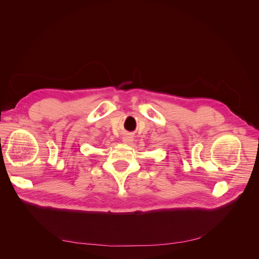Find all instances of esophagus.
Listing matches in <instances>:
<instances>
[{
	"label": "esophagus",
	"instance_id": "1",
	"mask_svg": "<svg viewBox=\"0 0 259 259\" xmlns=\"http://www.w3.org/2000/svg\"><path fill=\"white\" fill-rule=\"evenodd\" d=\"M132 142H133V138H132V137H130V135H126V137L122 138V143H125V144L130 145Z\"/></svg>",
	"mask_w": 259,
	"mask_h": 259
}]
</instances>
